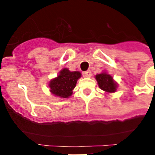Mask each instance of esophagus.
<instances>
[{
    "label": "esophagus",
    "mask_w": 155,
    "mask_h": 155,
    "mask_svg": "<svg viewBox=\"0 0 155 155\" xmlns=\"http://www.w3.org/2000/svg\"><path fill=\"white\" fill-rule=\"evenodd\" d=\"M85 77H91V75H92V72H91V71H86L84 72L83 73Z\"/></svg>",
    "instance_id": "esophagus-1"
}]
</instances>
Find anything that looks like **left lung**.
<instances>
[{"label": "left lung", "instance_id": "left-lung-1", "mask_svg": "<svg viewBox=\"0 0 155 155\" xmlns=\"http://www.w3.org/2000/svg\"><path fill=\"white\" fill-rule=\"evenodd\" d=\"M96 80L101 89L106 92H114L117 90V84L113 77L107 73H101L96 75Z\"/></svg>", "mask_w": 155, "mask_h": 155}]
</instances>
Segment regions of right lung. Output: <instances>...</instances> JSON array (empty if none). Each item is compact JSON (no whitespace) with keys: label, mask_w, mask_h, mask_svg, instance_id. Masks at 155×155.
<instances>
[{"label":"right lung","mask_w":155,"mask_h":155,"mask_svg":"<svg viewBox=\"0 0 155 155\" xmlns=\"http://www.w3.org/2000/svg\"><path fill=\"white\" fill-rule=\"evenodd\" d=\"M81 73L79 71H70L67 68H63L59 72L58 77L54 78L50 82L49 87L52 94L57 97L68 98L72 94Z\"/></svg>","instance_id":"obj_1"}]
</instances>
